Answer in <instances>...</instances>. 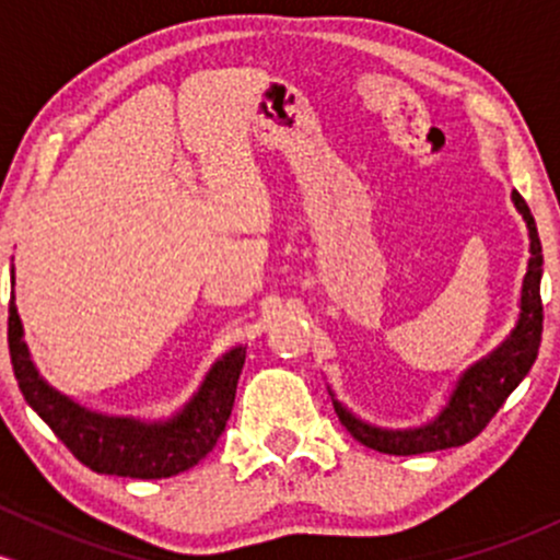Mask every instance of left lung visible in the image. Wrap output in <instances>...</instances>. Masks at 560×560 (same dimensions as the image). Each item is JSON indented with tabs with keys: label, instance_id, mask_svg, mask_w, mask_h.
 Here are the masks:
<instances>
[{
	"label": "left lung",
	"instance_id": "8db88e82",
	"mask_svg": "<svg viewBox=\"0 0 560 560\" xmlns=\"http://www.w3.org/2000/svg\"><path fill=\"white\" fill-rule=\"evenodd\" d=\"M513 203L526 228H529V267H526L524 285H521V312L516 328L508 332L505 341L498 349L489 351L483 360L470 364L452 388L447 405L442 407L431 423L418 425V429L392 431L370 425L351 416L347 407L332 399L336 416L347 425V431L357 442L375 452L386 455H423V452L450 450L468 444L487 429L494 412L505 405L513 388L526 378L537 360L539 341H542V299H539V280H542V243H539L537 224L526 206V200L513 190ZM332 397V394H330Z\"/></svg>",
	"mask_w": 560,
	"mask_h": 560
}]
</instances>
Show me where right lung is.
I'll use <instances>...</instances> for the list:
<instances>
[{
	"label": "right lung",
	"mask_w": 560,
	"mask_h": 560,
	"mask_svg": "<svg viewBox=\"0 0 560 560\" xmlns=\"http://www.w3.org/2000/svg\"><path fill=\"white\" fill-rule=\"evenodd\" d=\"M8 343L23 397L55 431V436L73 452V457L94 474L129 476V479H168L198 466L228 425L235 405L237 378L246 362V347L230 349L222 360L211 364L200 388L177 416L159 423H144L137 418L100 416L49 386L23 341L15 296L10 299Z\"/></svg>",
	"instance_id": "add662e5"
}]
</instances>
